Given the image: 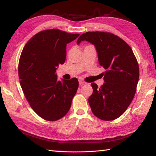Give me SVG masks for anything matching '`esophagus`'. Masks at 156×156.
Listing matches in <instances>:
<instances>
[{
  "instance_id": "esophagus-1",
  "label": "esophagus",
  "mask_w": 156,
  "mask_h": 156,
  "mask_svg": "<svg viewBox=\"0 0 156 156\" xmlns=\"http://www.w3.org/2000/svg\"><path fill=\"white\" fill-rule=\"evenodd\" d=\"M84 83H85V82H84V81L82 80H79V84H84Z\"/></svg>"
}]
</instances>
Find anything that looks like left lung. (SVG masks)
Here are the masks:
<instances>
[{
    "mask_svg": "<svg viewBox=\"0 0 156 156\" xmlns=\"http://www.w3.org/2000/svg\"><path fill=\"white\" fill-rule=\"evenodd\" d=\"M86 41L96 47L105 83L98 87L91 83L93 94L89 98L94 114L102 120L119 118L135 96L139 80V66L130 46L113 34L88 31L79 37L77 44Z\"/></svg>",
    "mask_w": 156,
    "mask_h": 156,
    "instance_id": "obj_1",
    "label": "left lung"
}]
</instances>
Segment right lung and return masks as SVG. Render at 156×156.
Here are the masks:
<instances>
[{
  "label": "right lung",
  "mask_w": 156,
  "mask_h": 156,
  "mask_svg": "<svg viewBox=\"0 0 156 156\" xmlns=\"http://www.w3.org/2000/svg\"><path fill=\"white\" fill-rule=\"evenodd\" d=\"M80 36L52 29L34 35L23 48L18 76L23 93L41 118L56 121L67 114L78 88L76 78L58 80L55 72L66 58V47Z\"/></svg>",
  "instance_id": "1"
}]
</instances>
